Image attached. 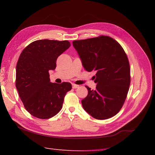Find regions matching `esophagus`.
<instances>
[{
	"label": "esophagus",
	"mask_w": 155,
	"mask_h": 155,
	"mask_svg": "<svg viewBox=\"0 0 155 155\" xmlns=\"http://www.w3.org/2000/svg\"><path fill=\"white\" fill-rule=\"evenodd\" d=\"M72 87L74 88V89H77V88L80 87V86L79 85H76V84H72Z\"/></svg>",
	"instance_id": "obj_1"
}]
</instances>
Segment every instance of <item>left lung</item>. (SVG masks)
Returning a JSON list of instances; mask_svg holds the SVG:
<instances>
[{"mask_svg": "<svg viewBox=\"0 0 155 155\" xmlns=\"http://www.w3.org/2000/svg\"><path fill=\"white\" fill-rule=\"evenodd\" d=\"M73 46L87 71H96V90L86 86L83 108L97 120L117 114L126 98L130 84L128 59L120 44L108 36L74 41Z\"/></svg>", "mask_w": 155, "mask_h": 155, "instance_id": "8db88e82", "label": "left lung"}]
</instances>
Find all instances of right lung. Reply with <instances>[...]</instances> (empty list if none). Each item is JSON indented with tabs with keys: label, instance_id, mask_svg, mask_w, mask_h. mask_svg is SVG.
Masks as SVG:
<instances>
[{
	"label": "right lung",
	"instance_id": "add662e5",
	"mask_svg": "<svg viewBox=\"0 0 155 155\" xmlns=\"http://www.w3.org/2000/svg\"><path fill=\"white\" fill-rule=\"evenodd\" d=\"M68 41L37 40L22 51L16 68V87L25 109L41 119L56 115L63 106L71 84L51 83L49 70H54L58 57L66 51Z\"/></svg>",
	"mask_w": 155,
	"mask_h": 155
}]
</instances>
